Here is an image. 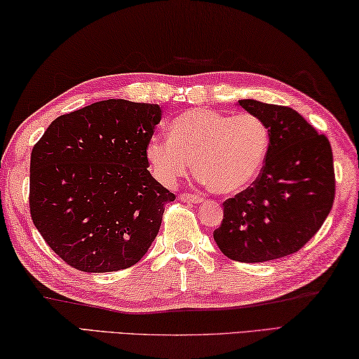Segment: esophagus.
Here are the masks:
<instances>
[{"label": "esophagus", "mask_w": 359, "mask_h": 359, "mask_svg": "<svg viewBox=\"0 0 359 359\" xmlns=\"http://www.w3.org/2000/svg\"><path fill=\"white\" fill-rule=\"evenodd\" d=\"M180 200H183V202L187 203H202L203 198L200 196H196V194H181Z\"/></svg>", "instance_id": "obj_1"}]
</instances>
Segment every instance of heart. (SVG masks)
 <instances>
[{
    "instance_id": "heart-1",
    "label": "heart",
    "mask_w": 359,
    "mask_h": 359,
    "mask_svg": "<svg viewBox=\"0 0 359 359\" xmlns=\"http://www.w3.org/2000/svg\"><path fill=\"white\" fill-rule=\"evenodd\" d=\"M168 134L151 135L144 148L156 180L173 186L189 172L192 161L198 181L222 196L252 184L269 149L268 124L254 113L192 109L168 124Z\"/></svg>"
}]
</instances>
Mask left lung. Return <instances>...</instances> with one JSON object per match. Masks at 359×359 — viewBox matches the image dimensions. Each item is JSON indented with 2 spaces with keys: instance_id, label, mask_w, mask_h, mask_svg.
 I'll use <instances>...</instances> for the list:
<instances>
[{
  "instance_id": "8db88e82",
  "label": "left lung",
  "mask_w": 359,
  "mask_h": 359,
  "mask_svg": "<svg viewBox=\"0 0 359 359\" xmlns=\"http://www.w3.org/2000/svg\"><path fill=\"white\" fill-rule=\"evenodd\" d=\"M269 129V149L252 186L224 202L215 230L221 252L260 263L298 252L322 227L334 202V163L328 138L290 107L241 99Z\"/></svg>"
}]
</instances>
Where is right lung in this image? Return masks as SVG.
Segmentation results:
<instances>
[{"label": "right lung", "instance_id": "1", "mask_svg": "<svg viewBox=\"0 0 359 359\" xmlns=\"http://www.w3.org/2000/svg\"><path fill=\"white\" fill-rule=\"evenodd\" d=\"M161 107L107 99L61 115L31 151L29 211L67 265L110 273L135 265L173 202L148 172Z\"/></svg>", "mask_w": 359, "mask_h": 359}]
</instances>
